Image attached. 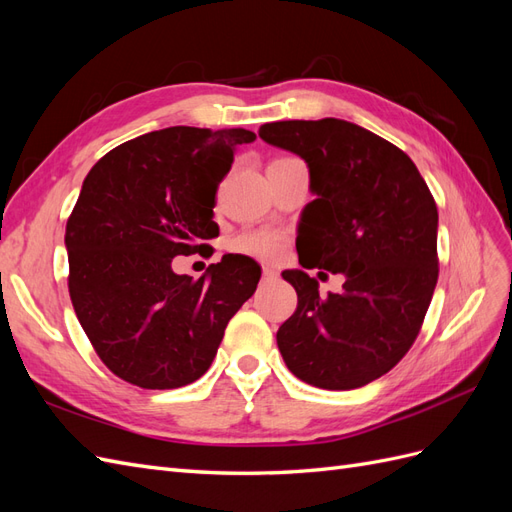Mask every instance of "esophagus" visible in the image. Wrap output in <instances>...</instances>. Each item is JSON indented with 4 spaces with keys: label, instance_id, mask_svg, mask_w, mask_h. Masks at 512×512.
I'll use <instances>...</instances> for the list:
<instances>
[{
    "label": "esophagus",
    "instance_id": "34e87169",
    "mask_svg": "<svg viewBox=\"0 0 512 512\" xmlns=\"http://www.w3.org/2000/svg\"><path fill=\"white\" fill-rule=\"evenodd\" d=\"M277 277V271L271 269V267H262V280H275Z\"/></svg>",
    "mask_w": 512,
    "mask_h": 512
}]
</instances>
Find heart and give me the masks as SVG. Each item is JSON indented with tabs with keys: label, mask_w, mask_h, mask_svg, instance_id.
<instances>
[{
	"label": "heart",
	"mask_w": 512,
	"mask_h": 512,
	"mask_svg": "<svg viewBox=\"0 0 512 512\" xmlns=\"http://www.w3.org/2000/svg\"><path fill=\"white\" fill-rule=\"evenodd\" d=\"M280 160H288V158H280ZM286 245H288V237L282 230L256 228V230H245L239 237L232 239L230 250L239 256H247L254 260L275 262L284 256Z\"/></svg>",
	"instance_id": "obj_1"
}]
</instances>
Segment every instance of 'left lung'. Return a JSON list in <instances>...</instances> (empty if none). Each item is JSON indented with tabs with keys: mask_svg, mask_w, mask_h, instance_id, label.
Segmentation results:
<instances>
[{
	"mask_svg": "<svg viewBox=\"0 0 512 512\" xmlns=\"http://www.w3.org/2000/svg\"><path fill=\"white\" fill-rule=\"evenodd\" d=\"M258 134L309 166L318 198L305 209L301 267L346 273L342 294L327 297L305 271L282 273L299 303L277 346L303 382L359 389L391 371L421 333L440 273L436 200L404 151L356 123L273 121Z\"/></svg>",
	"mask_w": 512,
	"mask_h": 512,
	"instance_id": "8db88e82",
	"label": "left lung"
}]
</instances>
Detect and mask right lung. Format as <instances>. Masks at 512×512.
Masks as SVG:
<instances>
[{
    "label": "right lung",
    "mask_w": 512,
    "mask_h": 512,
    "mask_svg": "<svg viewBox=\"0 0 512 512\" xmlns=\"http://www.w3.org/2000/svg\"><path fill=\"white\" fill-rule=\"evenodd\" d=\"M254 132L175 126L123 143L83 181L66 224L68 290L100 361L141 389H179L213 363L228 320L260 267L224 256L207 275H177L175 256L220 235L215 194Z\"/></svg>",
    "instance_id": "1"
}]
</instances>
